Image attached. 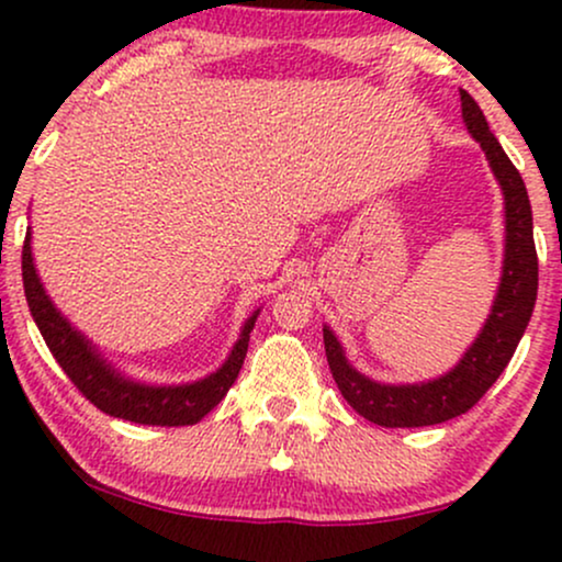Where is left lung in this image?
Wrapping results in <instances>:
<instances>
[{
	"label": "left lung",
	"instance_id": "obj_1",
	"mask_svg": "<svg viewBox=\"0 0 562 562\" xmlns=\"http://www.w3.org/2000/svg\"><path fill=\"white\" fill-rule=\"evenodd\" d=\"M463 121L484 149L492 173L505 194V260L503 279L490 318L468 352L450 373L424 384H379L349 366L331 328H323L328 368L341 397L371 424L386 428H418L445 424L471 411L490 392L516 352L520 336L529 326L539 289V260L533 247V221L529 191L516 165L499 147L484 112L468 91L460 89Z\"/></svg>",
	"mask_w": 562,
	"mask_h": 562
}]
</instances>
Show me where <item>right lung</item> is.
I'll list each match as a JSON object with an SVG mask.
<instances>
[{
	"label": "right lung",
	"instance_id": "obj_1",
	"mask_svg": "<svg viewBox=\"0 0 562 562\" xmlns=\"http://www.w3.org/2000/svg\"><path fill=\"white\" fill-rule=\"evenodd\" d=\"M23 289L46 347L55 355L59 368L68 373L78 392L112 418L144 426H194L196 420H202L204 415L213 411L217 402L226 397L231 384L241 371L249 347V331H252L257 315H260V310L249 315L239 341L231 349L228 360L215 373H210L207 379L178 386H149L117 373L97 352V347L81 331H76L68 318H63V313L52 305L49 294L44 292L36 268H33L31 231L25 234L23 241Z\"/></svg>",
	"mask_w": 562,
	"mask_h": 562
}]
</instances>
